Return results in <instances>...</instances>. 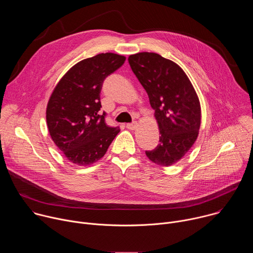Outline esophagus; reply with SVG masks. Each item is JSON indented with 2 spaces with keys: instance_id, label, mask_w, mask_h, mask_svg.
Returning <instances> with one entry per match:
<instances>
[{
  "instance_id": "1",
  "label": "esophagus",
  "mask_w": 253,
  "mask_h": 253,
  "mask_svg": "<svg viewBox=\"0 0 253 253\" xmlns=\"http://www.w3.org/2000/svg\"><path fill=\"white\" fill-rule=\"evenodd\" d=\"M137 126V123L136 122H132V123H127L126 124V128H128L129 130H134Z\"/></svg>"
}]
</instances>
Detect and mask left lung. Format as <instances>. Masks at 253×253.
Listing matches in <instances>:
<instances>
[{
	"label": "left lung",
	"mask_w": 253,
	"mask_h": 253,
	"mask_svg": "<svg viewBox=\"0 0 253 253\" xmlns=\"http://www.w3.org/2000/svg\"><path fill=\"white\" fill-rule=\"evenodd\" d=\"M128 62L148 94L160 130V143L145 154L155 164L170 166L197 139L201 122L197 94L184 71L159 54L138 53L129 56Z\"/></svg>",
	"instance_id": "left-lung-1"
}]
</instances>
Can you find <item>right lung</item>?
<instances>
[{
	"mask_svg": "<svg viewBox=\"0 0 253 253\" xmlns=\"http://www.w3.org/2000/svg\"><path fill=\"white\" fill-rule=\"evenodd\" d=\"M126 58L102 53L72 67L54 89L47 106V125L57 147L69 161L90 165L101 159L120 132L106 124L100 92L104 80Z\"/></svg>",
	"mask_w": 253,
	"mask_h": 253,
	"instance_id": "1",
	"label": "right lung"
}]
</instances>
